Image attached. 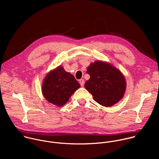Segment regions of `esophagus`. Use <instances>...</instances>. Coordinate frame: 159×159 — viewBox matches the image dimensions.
<instances>
[{
  "mask_svg": "<svg viewBox=\"0 0 159 159\" xmlns=\"http://www.w3.org/2000/svg\"><path fill=\"white\" fill-rule=\"evenodd\" d=\"M79 83H80V85H81L82 87H83L84 85V79H80V80H79Z\"/></svg>",
  "mask_w": 159,
  "mask_h": 159,
  "instance_id": "esophagus-1",
  "label": "esophagus"
}]
</instances>
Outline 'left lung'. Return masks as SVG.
<instances>
[{
  "instance_id": "1",
  "label": "left lung",
  "mask_w": 159,
  "mask_h": 159,
  "mask_svg": "<svg viewBox=\"0 0 159 159\" xmlns=\"http://www.w3.org/2000/svg\"><path fill=\"white\" fill-rule=\"evenodd\" d=\"M90 79L85 88L91 94L96 102L105 107H111L124 96L126 83L123 74L109 63L96 61L87 69Z\"/></svg>"
}]
</instances>
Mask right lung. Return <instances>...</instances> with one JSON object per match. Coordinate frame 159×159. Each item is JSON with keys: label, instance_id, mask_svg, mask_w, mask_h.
Instances as JSON below:
<instances>
[{"label": "right lung", "instance_id": "add662e5", "mask_svg": "<svg viewBox=\"0 0 159 159\" xmlns=\"http://www.w3.org/2000/svg\"><path fill=\"white\" fill-rule=\"evenodd\" d=\"M80 84L73 75L66 72L61 65L50 71L42 84V94L49 102L61 107L80 88Z\"/></svg>", "mask_w": 159, "mask_h": 159}]
</instances>
